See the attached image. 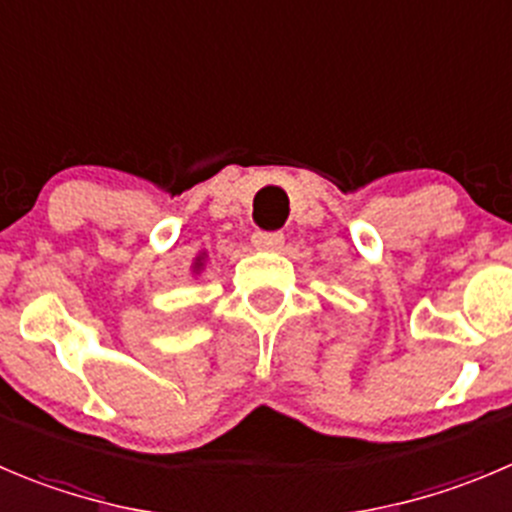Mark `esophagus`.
I'll return each instance as SVG.
<instances>
[{
    "label": "esophagus",
    "mask_w": 512,
    "mask_h": 512,
    "mask_svg": "<svg viewBox=\"0 0 512 512\" xmlns=\"http://www.w3.org/2000/svg\"><path fill=\"white\" fill-rule=\"evenodd\" d=\"M251 243L259 251H279L284 246V233L279 231H256L251 236Z\"/></svg>",
    "instance_id": "1"
}]
</instances>
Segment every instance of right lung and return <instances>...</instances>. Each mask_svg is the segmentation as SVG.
Listing matches in <instances>:
<instances>
[{"instance_id": "add662e5", "label": "right lung", "mask_w": 512, "mask_h": 512, "mask_svg": "<svg viewBox=\"0 0 512 512\" xmlns=\"http://www.w3.org/2000/svg\"><path fill=\"white\" fill-rule=\"evenodd\" d=\"M203 261H206V253H201V256H196V264H193V271H201L203 269Z\"/></svg>"}]
</instances>
